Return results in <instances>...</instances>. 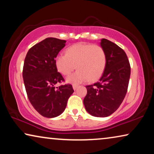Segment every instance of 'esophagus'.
Here are the masks:
<instances>
[{
    "instance_id": "1",
    "label": "esophagus",
    "mask_w": 154,
    "mask_h": 154,
    "mask_svg": "<svg viewBox=\"0 0 154 154\" xmlns=\"http://www.w3.org/2000/svg\"><path fill=\"white\" fill-rule=\"evenodd\" d=\"M78 87H79V85H75V84H73V89L74 90H76Z\"/></svg>"
}]
</instances>
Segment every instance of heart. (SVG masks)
<instances>
[{
    "label": "heart",
    "instance_id": "heart-1",
    "mask_svg": "<svg viewBox=\"0 0 154 154\" xmlns=\"http://www.w3.org/2000/svg\"><path fill=\"white\" fill-rule=\"evenodd\" d=\"M54 62L57 71L64 75L70 74L76 66L78 70L66 78V82L77 84L88 79L97 80L106 67V55L100 45L79 43L67 48L66 54H59Z\"/></svg>",
    "mask_w": 154,
    "mask_h": 154
}]
</instances>
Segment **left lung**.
<instances>
[{"instance_id":"1","label":"left lung","mask_w":154,"mask_h":154,"mask_svg":"<svg viewBox=\"0 0 154 154\" xmlns=\"http://www.w3.org/2000/svg\"><path fill=\"white\" fill-rule=\"evenodd\" d=\"M106 64L100 81L87 85L83 100L86 111L95 117H107L119 109L128 90L130 66L123 49L109 40L101 39Z\"/></svg>"}]
</instances>
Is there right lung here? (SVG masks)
Returning <instances> with one entry per match:
<instances>
[{
	"mask_svg": "<svg viewBox=\"0 0 154 154\" xmlns=\"http://www.w3.org/2000/svg\"><path fill=\"white\" fill-rule=\"evenodd\" d=\"M66 42L48 38L30 48L24 60L22 75L27 96L33 108L46 118L62 114L73 92L69 84L54 87L64 81L54 61Z\"/></svg>",
	"mask_w": 154,
	"mask_h": 154,
	"instance_id": "1",
	"label": "right lung"
}]
</instances>
